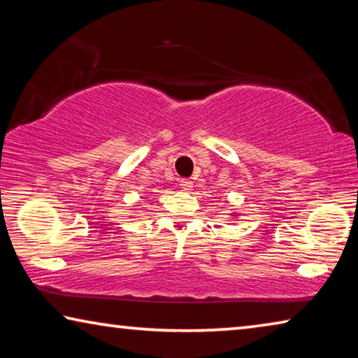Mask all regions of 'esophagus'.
Segmentation results:
<instances>
[{
	"mask_svg": "<svg viewBox=\"0 0 358 358\" xmlns=\"http://www.w3.org/2000/svg\"><path fill=\"white\" fill-rule=\"evenodd\" d=\"M180 186L183 187L185 191H187V189H191V187H192V181L189 178H181L180 180Z\"/></svg>",
	"mask_w": 358,
	"mask_h": 358,
	"instance_id": "1",
	"label": "esophagus"
}]
</instances>
